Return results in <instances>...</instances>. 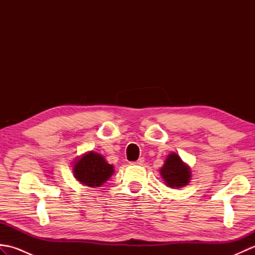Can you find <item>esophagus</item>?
Segmentation results:
<instances>
[{
  "mask_svg": "<svg viewBox=\"0 0 255 255\" xmlns=\"http://www.w3.org/2000/svg\"><path fill=\"white\" fill-rule=\"evenodd\" d=\"M143 162H144V159L143 158H140L138 161H136V162H133V163H131V164H137V165H142L143 164Z\"/></svg>",
  "mask_w": 255,
  "mask_h": 255,
  "instance_id": "1",
  "label": "esophagus"
}]
</instances>
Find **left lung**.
Returning a JSON list of instances; mask_svg holds the SVG:
<instances>
[{
    "label": "left lung",
    "mask_w": 255,
    "mask_h": 255,
    "mask_svg": "<svg viewBox=\"0 0 255 255\" xmlns=\"http://www.w3.org/2000/svg\"><path fill=\"white\" fill-rule=\"evenodd\" d=\"M160 174L165 185L171 188H182L188 185L192 180L191 167L175 152L167 154L163 165L160 169Z\"/></svg>",
    "instance_id": "obj_1"
}]
</instances>
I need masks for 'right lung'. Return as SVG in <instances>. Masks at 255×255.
<instances>
[{"label":"right lung","mask_w":255,"mask_h":255,"mask_svg":"<svg viewBox=\"0 0 255 255\" xmlns=\"http://www.w3.org/2000/svg\"><path fill=\"white\" fill-rule=\"evenodd\" d=\"M72 172L75 180L89 187H100L110 178L115 170L102 154L88 151L74 160Z\"/></svg>","instance_id":"right-lung-1"}]
</instances>
